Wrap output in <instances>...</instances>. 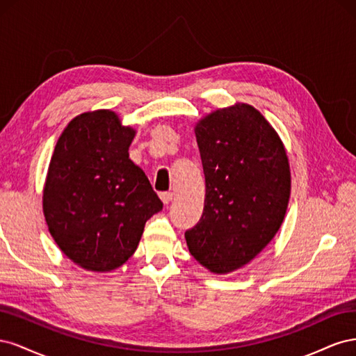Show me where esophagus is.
<instances>
[{
  "label": "esophagus",
  "mask_w": 356,
  "mask_h": 356,
  "mask_svg": "<svg viewBox=\"0 0 356 356\" xmlns=\"http://www.w3.org/2000/svg\"><path fill=\"white\" fill-rule=\"evenodd\" d=\"M160 199H161V202H163L165 204H168V203H170V202H172V199H174V193H170V191H168V193H161V195H160Z\"/></svg>",
  "instance_id": "1"
}]
</instances>
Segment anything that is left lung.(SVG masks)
I'll return each mask as SVG.
<instances>
[{
	"label": "left lung",
	"instance_id": "1",
	"mask_svg": "<svg viewBox=\"0 0 356 356\" xmlns=\"http://www.w3.org/2000/svg\"><path fill=\"white\" fill-rule=\"evenodd\" d=\"M204 174L202 218L186 241L209 272L242 268L272 242L291 196L285 145L255 106L236 102L195 124Z\"/></svg>",
	"mask_w": 356,
	"mask_h": 356
}]
</instances>
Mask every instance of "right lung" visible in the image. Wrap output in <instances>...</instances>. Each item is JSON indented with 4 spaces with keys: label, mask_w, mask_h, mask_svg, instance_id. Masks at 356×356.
<instances>
[{
    "label": "right lung",
    "mask_w": 356,
    "mask_h": 356,
    "mask_svg": "<svg viewBox=\"0 0 356 356\" xmlns=\"http://www.w3.org/2000/svg\"><path fill=\"white\" fill-rule=\"evenodd\" d=\"M136 129L113 110L75 115L53 149L42 213L59 250L84 270L106 273L136 251L161 211L144 170L129 159Z\"/></svg>",
    "instance_id": "obj_1"
}]
</instances>
